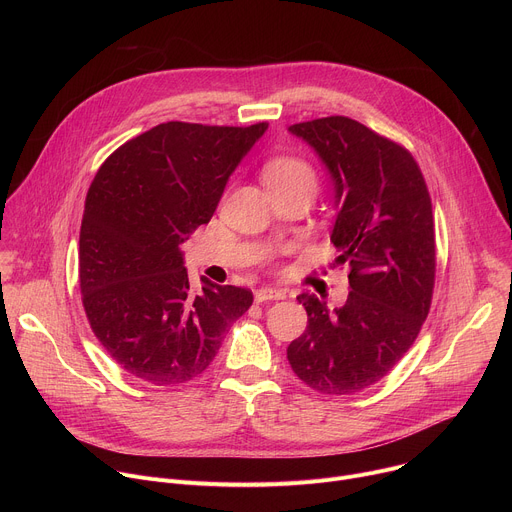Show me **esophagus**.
Segmentation results:
<instances>
[{
    "label": "esophagus",
    "instance_id": "esophagus-1",
    "mask_svg": "<svg viewBox=\"0 0 512 512\" xmlns=\"http://www.w3.org/2000/svg\"><path fill=\"white\" fill-rule=\"evenodd\" d=\"M285 298V291L283 289H275V287H261L255 291V302L263 304L269 300H283Z\"/></svg>",
    "mask_w": 512,
    "mask_h": 512
}]
</instances>
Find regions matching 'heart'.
Listing matches in <instances>:
<instances>
[{
	"label": "heart",
	"instance_id": "obj_1",
	"mask_svg": "<svg viewBox=\"0 0 512 512\" xmlns=\"http://www.w3.org/2000/svg\"><path fill=\"white\" fill-rule=\"evenodd\" d=\"M263 180L269 190L308 188L316 194L318 188V176L314 168L306 160L294 156H277L265 162Z\"/></svg>",
	"mask_w": 512,
	"mask_h": 512
}]
</instances>
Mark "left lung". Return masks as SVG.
<instances>
[{
  "instance_id": "1",
  "label": "left lung",
  "mask_w": 512,
  "mask_h": 512,
  "mask_svg": "<svg viewBox=\"0 0 512 512\" xmlns=\"http://www.w3.org/2000/svg\"><path fill=\"white\" fill-rule=\"evenodd\" d=\"M326 164L340 204L332 243L348 265L350 291L334 312L316 296L298 302L308 326L287 360L308 387L352 395L387 377L415 342L435 283L431 198L401 143L350 117L291 125Z\"/></svg>"
}]
</instances>
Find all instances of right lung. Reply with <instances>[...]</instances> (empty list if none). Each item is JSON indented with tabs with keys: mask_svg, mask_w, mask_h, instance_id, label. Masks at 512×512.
Here are the masks:
<instances>
[{
	"mask_svg": "<svg viewBox=\"0 0 512 512\" xmlns=\"http://www.w3.org/2000/svg\"><path fill=\"white\" fill-rule=\"evenodd\" d=\"M265 129L267 121L160 123L125 141L91 182L79 241L83 308L101 346L135 379L192 381L251 308L245 287L202 279L192 291L178 245L210 221Z\"/></svg>",
	"mask_w": 512,
	"mask_h": 512,
	"instance_id": "obj_1",
	"label": "right lung"
}]
</instances>
